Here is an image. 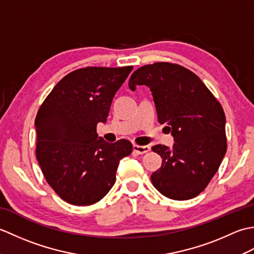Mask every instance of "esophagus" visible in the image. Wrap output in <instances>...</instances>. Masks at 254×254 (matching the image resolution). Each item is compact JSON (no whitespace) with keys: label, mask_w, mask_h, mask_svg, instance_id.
<instances>
[{"label":"esophagus","mask_w":254,"mask_h":254,"mask_svg":"<svg viewBox=\"0 0 254 254\" xmlns=\"http://www.w3.org/2000/svg\"><path fill=\"white\" fill-rule=\"evenodd\" d=\"M149 150H150L149 146H141V145H136V144L133 145V152L137 155H143L145 153L149 152Z\"/></svg>","instance_id":"esophagus-1"}]
</instances>
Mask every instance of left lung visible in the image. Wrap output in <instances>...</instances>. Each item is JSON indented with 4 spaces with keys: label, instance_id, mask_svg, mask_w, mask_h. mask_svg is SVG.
I'll return each mask as SVG.
<instances>
[{
    "label": "left lung",
    "instance_id": "left-lung-1",
    "mask_svg": "<svg viewBox=\"0 0 254 254\" xmlns=\"http://www.w3.org/2000/svg\"><path fill=\"white\" fill-rule=\"evenodd\" d=\"M146 85L152 90L158 122L175 137L171 149L155 145L163 158L150 176L163 195L183 201L204 191L227 150L222 105L196 74L176 63L156 62L137 68L128 86Z\"/></svg>",
    "mask_w": 254,
    "mask_h": 254
}]
</instances>
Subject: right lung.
Returning a JSON list of instances; mask_svg holds the SVG:
<instances>
[{
  "instance_id": "obj_1",
  "label": "right lung",
  "mask_w": 254,
  "mask_h": 254,
  "mask_svg": "<svg viewBox=\"0 0 254 254\" xmlns=\"http://www.w3.org/2000/svg\"><path fill=\"white\" fill-rule=\"evenodd\" d=\"M132 69H75L55 86L37 112V160L48 185L69 204L100 201L115 185L119 161L132 153L127 139L107 143L96 131Z\"/></svg>"
}]
</instances>
